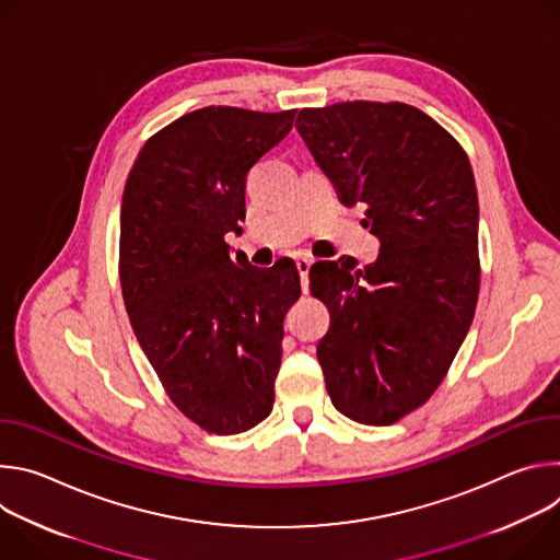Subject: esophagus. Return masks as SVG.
<instances>
[{"label":"esophagus","mask_w":560,"mask_h":560,"mask_svg":"<svg viewBox=\"0 0 560 560\" xmlns=\"http://www.w3.org/2000/svg\"><path fill=\"white\" fill-rule=\"evenodd\" d=\"M310 266L312 261L310 259H296V270H299V277H301V290L307 292V275H310Z\"/></svg>","instance_id":"34e87169"}]
</instances>
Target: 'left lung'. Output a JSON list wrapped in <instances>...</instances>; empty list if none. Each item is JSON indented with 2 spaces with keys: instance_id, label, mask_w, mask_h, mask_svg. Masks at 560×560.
I'll use <instances>...</instances> for the list:
<instances>
[{
  "instance_id": "left-lung-1",
  "label": "left lung",
  "mask_w": 560,
  "mask_h": 560,
  "mask_svg": "<svg viewBox=\"0 0 560 560\" xmlns=\"http://www.w3.org/2000/svg\"><path fill=\"white\" fill-rule=\"evenodd\" d=\"M296 130L343 206H365L378 236L372 266L352 259L310 270L330 312L316 346L335 408L365 425H392L445 378L474 318L478 197L463 145L401 102L303 108Z\"/></svg>"
}]
</instances>
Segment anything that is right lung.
Returning <instances> with one entry per match:
<instances>
[{
  "instance_id": "1",
  "label": "right lung",
  "mask_w": 560,
  "mask_h": 560,
  "mask_svg": "<svg viewBox=\"0 0 560 560\" xmlns=\"http://www.w3.org/2000/svg\"><path fill=\"white\" fill-rule=\"evenodd\" d=\"M296 110L208 106L154 132L121 199L119 281L135 337L171 401L219 436L261 423L275 404L283 318L301 296L294 266L230 257L246 179Z\"/></svg>"
}]
</instances>
